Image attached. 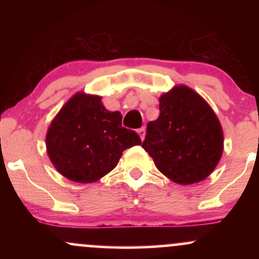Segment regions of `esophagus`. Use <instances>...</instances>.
<instances>
[{"instance_id":"34e87169","label":"esophagus","mask_w":259,"mask_h":259,"mask_svg":"<svg viewBox=\"0 0 259 259\" xmlns=\"http://www.w3.org/2000/svg\"><path fill=\"white\" fill-rule=\"evenodd\" d=\"M138 134L140 135V138H141V140H144L145 135H146V129H145V127H140L138 130Z\"/></svg>"}]
</instances>
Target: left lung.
Wrapping results in <instances>:
<instances>
[{
    "mask_svg": "<svg viewBox=\"0 0 259 259\" xmlns=\"http://www.w3.org/2000/svg\"><path fill=\"white\" fill-rule=\"evenodd\" d=\"M162 174L181 185L198 183L221 160L224 138L215 113L197 92L175 86L159 99V117L141 145Z\"/></svg>",
    "mask_w": 259,
    "mask_h": 259,
    "instance_id": "8db88e82",
    "label": "left lung"
}]
</instances>
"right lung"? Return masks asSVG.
Instances as JSON below:
<instances>
[{"label":"right lung","mask_w":259,"mask_h":259,"mask_svg":"<svg viewBox=\"0 0 259 259\" xmlns=\"http://www.w3.org/2000/svg\"><path fill=\"white\" fill-rule=\"evenodd\" d=\"M100 96L79 92L62 107L47 130L46 148L55 168L75 183H94L117 167L126 148L141 144L121 126L120 112H109Z\"/></svg>","instance_id":"add662e5"}]
</instances>
